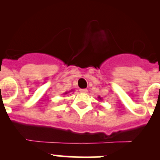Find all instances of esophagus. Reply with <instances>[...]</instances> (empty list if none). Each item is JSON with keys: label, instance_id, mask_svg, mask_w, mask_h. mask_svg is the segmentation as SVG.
I'll return each mask as SVG.
<instances>
[{"label": "esophagus", "instance_id": "34e87169", "mask_svg": "<svg viewBox=\"0 0 160 160\" xmlns=\"http://www.w3.org/2000/svg\"><path fill=\"white\" fill-rule=\"evenodd\" d=\"M80 91L81 92V93H87L88 92V90L87 89H80Z\"/></svg>", "mask_w": 160, "mask_h": 160}]
</instances>
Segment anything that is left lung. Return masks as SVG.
Instances as JSON below:
<instances>
[{
    "mask_svg": "<svg viewBox=\"0 0 160 160\" xmlns=\"http://www.w3.org/2000/svg\"><path fill=\"white\" fill-rule=\"evenodd\" d=\"M98 98H99V99H100V100H102V98H101V97H100V96H99V97H98Z\"/></svg>",
    "mask_w": 160,
    "mask_h": 160,
    "instance_id": "1",
    "label": "left lung"
}]
</instances>
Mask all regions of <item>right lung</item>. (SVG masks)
<instances>
[{
	"mask_svg": "<svg viewBox=\"0 0 160 160\" xmlns=\"http://www.w3.org/2000/svg\"><path fill=\"white\" fill-rule=\"evenodd\" d=\"M72 90H70V91H68V92H65V93H63V94H67V93H70V92H72Z\"/></svg>",
	"mask_w": 160,
	"mask_h": 160,
	"instance_id": "add662e5",
	"label": "right lung"
}]
</instances>
